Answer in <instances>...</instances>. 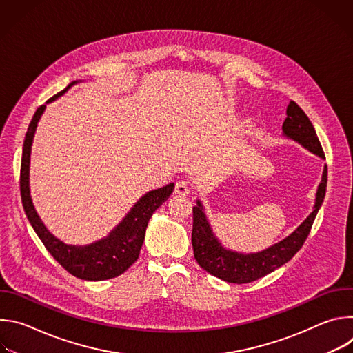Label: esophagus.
Masks as SVG:
<instances>
[{"label":"esophagus","mask_w":353,"mask_h":353,"mask_svg":"<svg viewBox=\"0 0 353 353\" xmlns=\"http://www.w3.org/2000/svg\"><path fill=\"white\" fill-rule=\"evenodd\" d=\"M174 192L177 195H188L190 194V185L184 180H179L174 185Z\"/></svg>","instance_id":"esophagus-1"}]
</instances>
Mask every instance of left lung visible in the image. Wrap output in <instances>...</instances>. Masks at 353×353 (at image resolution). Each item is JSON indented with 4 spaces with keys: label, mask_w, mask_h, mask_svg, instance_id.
I'll use <instances>...</instances> for the list:
<instances>
[{
    "label": "left lung",
    "mask_w": 353,
    "mask_h": 353,
    "mask_svg": "<svg viewBox=\"0 0 353 353\" xmlns=\"http://www.w3.org/2000/svg\"><path fill=\"white\" fill-rule=\"evenodd\" d=\"M282 131L285 137L299 142L314 155L325 159L324 150L312 121L293 100H290L286 109V119L283 121ZM325 190L327 166H324L321 183L317 188L313 212L283 240L263 251H259V253L250 254L237 253V251L228 250L221 244L205 216L203 204L198 199L196 205L192 208L191 243L194 259L201 268L230 283H248L265 276L270 272H274L276 268L286 264L301 248V245L305 244L316 215L324 201Z\"/></svg>",
    "instance_id": "left-lung-1"
}]
</instances>
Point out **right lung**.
Instances as JSON below:
<instances>
[{
	"label": "right lung",
	"mask_w": 353,
	"mask_h": 353,
	"mask_svg": "<svg viewBox=\"0 0 353 353\" xmlns=\"http://www.w3.org/2000/svg\"><path fill=\"white\" fill-rule=\"evenodd\" d=\"M74 83L77 82L70 83L64 90L50 97L46 103L53 102L59 96L64 94ZM46 105H41L36 110L28 127L23 142L21 163V196L25 214L48 253L71 275L85 281H105L116 278L125 272L137 261L145 239L148 222L152 214L170 196L174 190V183L149 191L141 196L138 203L108 237L88 245H70L63 243L43 225L33 207L29 190L30 149L37 123Z\"/></svg>",
	"instance_id": "right-lung-1"
}]
</instances>
